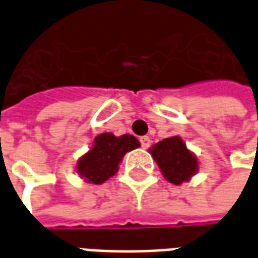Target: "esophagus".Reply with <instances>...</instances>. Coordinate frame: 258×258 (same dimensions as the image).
Listing matches in <instances>:
<instances>
[{
  "instance_id": "1",
  "label": "esophagus",
  "mask_w": 258,
  "mask_h": 258,
  "mask_svg": "<svg viewBox=\"0 0 258 258\" xmlns=\"http://www.w3.org/2000/svg\"><path fill=\"white\" fill-rule=\"evenodd\" d=\"M140 141H141V146H142L144 149H148V148L151 146V138H149V137H142Z\"/></svg>"
}]
</instances>
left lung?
<instances>
[{"mask_svg":"<svg viewBox=\"0 0 258 258\" xmlns=\"http://www.w3.org/2000/svg\"><path fill=\"white\" fill-rule=\"evenodd\" d=\"M151 155L168 182L179 185L189 181L199 170V163L181 137H170L152 146Z\"/></svg>","mask_w":258,"mask_h":258,"instance_id":"8db88e82","label":"left lung"}]
</instances>
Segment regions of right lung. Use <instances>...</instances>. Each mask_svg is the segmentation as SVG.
Wrapping results in <instances>:
<instances>
[{
    "instance_id": "1",
    "label": "right lung",
    "mask_w": 258,
    "mask_h": 258,
    "mask_svg": "<svg viewBox=\"0 0 258 258\" xmlns=\"http://www.w3.org/2000/svg\"><path fill=\"white\" fill-rule=\"evenodd\" d=\"M140 146V141L134 135L116 137L112 133L96 135L92 148L79 159L76 171L85 182L103 184L117 173L124 155Z\"/></svg>"
}]
</instances>
